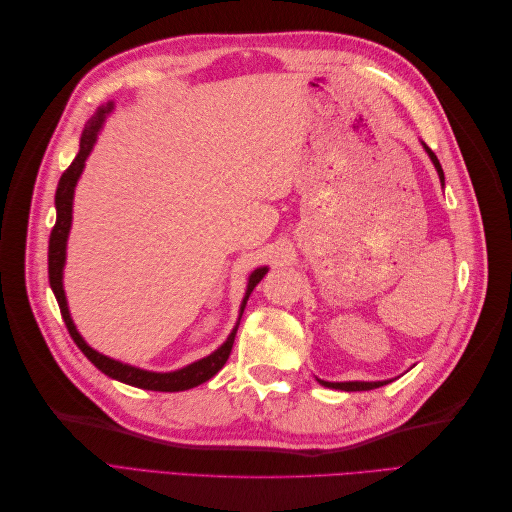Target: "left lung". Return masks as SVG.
Masks as SVG:
<instances>
[{"label": "left lung", "mask_w": 512, "mask_h": 512, "mask_svg": "<svg viewBox=\"0 0 512 512\" xmlns=\"http://www.w3.org/2000/svg\"><path fill=\"white\" fill-rule=\"evenodd\" d=\"M421 145H423V149L427 151V156H429V160L433 162V166H436L440 183L444 185V170H442V166H440V160L436 158V153H433L423 141H421ZM318 382H320L322 386H327V389H335V391H371V389H378V386H384V384H389V382H393V380H378V382H363V380H354V382H327V380H320V378H318Z\"/></svg>", "instance_id": "1"}]
</instances>
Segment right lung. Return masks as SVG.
Returning a JSON list of instances; mask_svg holds the SVG:
<instances>
[{
    "instance_id": "add662e5",
    "label": "right lung",
    "mask_w": 512,
    "mask_h": 512,
    "mask_svg": "<svg viewBox=\"0 0 512 512\" xmlns=\"http://www.w3.org/2000/svg\"><path fill=\"white\" fill-rule=\"evenodd\" d=\"M115 102H106L102 104L98 111L91 115V119L85 123V130L81 134V147L76 158L72 160V164L66 168V173L61 175L59 183H57V192H55V209H57V220L55 226L51 230V239H49V282L53 288L55 299L59 303L61 316H64L66 327L70 331V337L74 339V344L81 348V352L87 356V359L94 363L102 374H106L108 378L119 380L123 384L136 386V389H145V391H162V393H175V391H188L194 389V386L203 384L207 380H211L218 371L226 365L232 344H235V335H237V327L239 320L243 314V307L250 299L252 290L256 288V284L267 275V267H258L250 273V280H247V288H245V297L241 301V309H239V320L235 324V329L230 331V335L226 337V342L213 350L205 359H198L190 365H185L181 369L175 371H149V369H141L134 367L128 363H121L117 359H111V356L100 354L98 350L91 348L83 335L76 331V324L70 316L68 309V301H66V292H64V267H66V247H68V235L72 228V203H74V190L76 183H79L85 162L89 158V153L94 151V145L98 141V134L104 128L106 117L113 113Z\"/></svg>"
}]
</instances>
